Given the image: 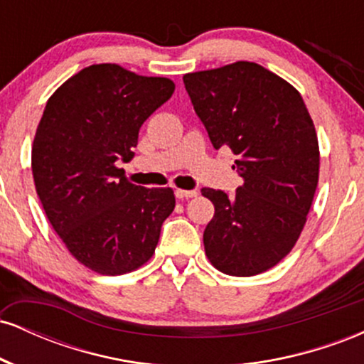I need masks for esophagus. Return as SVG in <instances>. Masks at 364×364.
Here are the masks:
<instances>
[{"instance_id":"34e87169","label":"esophagus","mask_w":364,"mask_h":364,"mask_svg":"<svg viewBox=\"0 0 364 364\" xmlns=\"http://www.w3.org/2000/svg\"><path fill=\"white\" fill-rule=\"evenodd\" d=\"M174 195H176V198H179V200L193 198V196H196V191L195 190H176L174 191Z\"/></svg>"}]
</instances>
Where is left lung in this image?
<instances>
[{
    "instance_id": "obj_1",
    "label": "left lung",
    "mask_w": 364,
    "mask_h": 364,
    "mask_svg": "<svg viewBox=\"0 0 364 364\" xmlns=\"http://www.w3.org/2000/svg\"><path fill=\"white\" fill-rule=\"evenodd\" d=\"M214 149H231L243 178L232 195L202 188L214 203L203 246L236 277L269 270L298 241L318 185L316 132L294 87L257 63L237 61L183 77Z\"/></svg>"
}]
</instances>
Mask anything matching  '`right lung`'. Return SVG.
Returning a JSON list of instances; mask_svg holds the SVG:
<instances>
[{
  "mask_svg": "<svg viewBox=\"0 0 364 364\" xmlns=\"http://www.w3.org/2000/svg\"><path fill=\"white\" fill-rule=\"evenodd\" d=\"M169 78L92 65L49 97L32 145V174L46 215L70 253L102 275L139 269L174 210L171 188L132 185L144 121L173 95Z\"/></svg>",
  "mask_w": 364,
  "mask_h": 364,
  "instance_id": "1",
  "label": "right lung"
}]
</instances>
